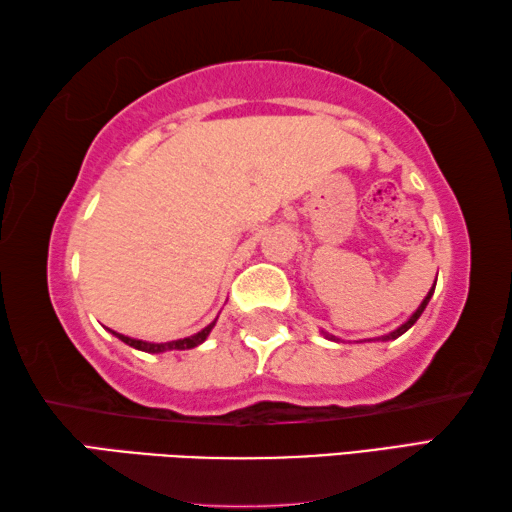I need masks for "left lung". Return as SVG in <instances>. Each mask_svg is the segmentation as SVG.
<instances>
[{
    "instance_id": "obj_1",
    "label": "left lung",
    "mask_w": 512,
    "mask_h": 512,
    "mask_svg": "<svg viewBox=\"0 0 512 512\" xmlns=\"http://www.w3.org/2000/svg\"><path fill=\"white\" fill-rule=\"evenodd\" d=\"M433 289H436V284H433V287L429 289V293H427V298H424V300L420 302V307L413 311V316H411L409 320H406V323H404V325H400V327H397V329H393V332H391V334L381 336V339H379V341H393V339H397V336H402V334L406 332V329H411V327H413V323H415V320H418V318L422 316V311H424V307H427V305H429V300H431V296H433ZM325 336H327V339H332V341H339V339H336V336H329V334H325Z\"/></svg>"
}]
</instances>
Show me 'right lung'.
<instances>
[{"label":"right lung","mask_w":512,"mask_h":512,"mask_svg":"<svg viewBox=\"0 0 512 512\" xmlns=\"http://www.w3.org/2000/svg\"><path fill=\"white\" fill-rule=\"evenodd\" d=\"M214 323H216V320H214ZM214 323H210V325H207L205 329H201V332L194 334V336H187V339H178V341H169V343H146V341L131 339V336H124V334L112 332V329H110V332L115 334L119 341H124L126 345H131V348H135V350L158 354V352H167V350H192V348H196V345H201V343L207 339V334L212 332Z\"/></svg>","instance_id":"add662e5"}]
</instances>
